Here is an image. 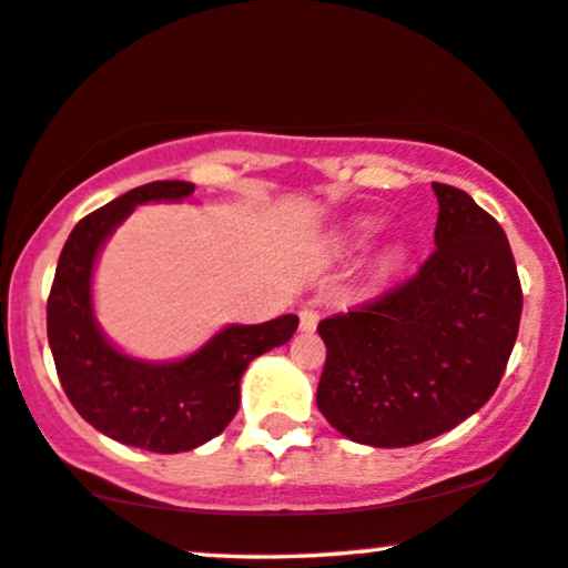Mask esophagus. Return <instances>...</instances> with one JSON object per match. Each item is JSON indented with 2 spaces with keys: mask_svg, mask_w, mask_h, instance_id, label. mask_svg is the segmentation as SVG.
<instances>
[{
  "mask_svg": "<svg viewBox=\"0 0 568 568\" xmlns=\"http://www.w3.org/2000/svg\"><path fill=\"white\" fill-rule=\"evenodd\" d=\"M316 324H320V312H314V308H301L298 329L301 332H314Z\"/></svg>",
  "mask_w": 568,
  "mask_h": 568,
  "instance_id": "obj_1",
  "label": "esophagus"
}]
</instances>
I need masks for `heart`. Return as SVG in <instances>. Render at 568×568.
<instances>
[{
    "label": "heart",
    "instance_id": "heart-1",
    "mask_svg": "<svg viewBox=\"0 0 568 568\" xmlns=\"http://www.w3.org/2000/svg\"><path fill=\"white\" fill-rule=\"evenodd\" d=\"M382 231H384V221H379V217H358V221H353L351 225H347L343 239L347 246H363V244H368L374 236H379ZM399 260H403V248L395 246L384 254L382 264L384 267H395V264H399Z\"/></svg>",
    "mask_w": 568,
    "mask_h": 568
}]
</instances>
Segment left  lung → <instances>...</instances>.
<instances>
[{"label": "left lung", "mask_w": 568, "mask_h": 568, "mask_svg": "<svg viewBox=\"0 0 568 568\" xmlns=\"http://www.w3.org/2000/svg\"><path fill=\"white\" fill-rule=\"evenodd\" d=\"M430 186L436 252L418 275L316 327L327 345L316 407L366 447H413L459 426L494 395L517 343L506 233L463 189Z\"/></svg>", "instance_id": "8db88e82"}]
</instances>
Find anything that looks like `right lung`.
<instances>
[{
	"mask_svg": "<svg viewBox=\"0 0 568 568\" xmlns=\"http://www.w3.org/2000/svg\"><path fill=\"white\" fill-rule=\"evenodd\" d=\"M189 181H153L121 194L74 225L59 256L47 306L59 382L82 418L113 442L176 455L223 434L241 405V376L256 355L285 345L296 314L262 324H225L205 345L173 361H145L113 345L95 320L93 277L105 241L150 202H184Z\"/></svg>",
	"mask_w": 568,
	"mask_h": 568,
	"instance_id": "right-lung-1",
	"label": "right lung"
}]
</instances>
